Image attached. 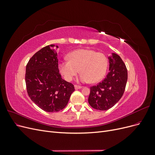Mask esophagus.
I'll use <instances>...</instances> for the list:
<instances>
[{"label": "esophagus", "instance_id": "1", "mask_svg": "<svg viewBox=\"0 0 155 155\" xmlns=\"http://www.w3.org/2000/svg\"><path fill=\"white\" fill-rule=\"evenodd\" d=\"M74 87H75V88L76 89V90H78V89H80V88H82V87H81V86L77 85H75V86H74Z\"/></svg>", "mask_w": 155, "mask_h": 155}]
</instances>
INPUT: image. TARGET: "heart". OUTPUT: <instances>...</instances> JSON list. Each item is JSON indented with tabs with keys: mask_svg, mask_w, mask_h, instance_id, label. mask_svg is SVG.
<instances>
[{
	"mask_svg": "<svg viewBox=\"0 0 155 155\" xmlns=\"http://www.w3.org/2000/svg\"><path fill=\"white\" fill-rule=\"evenodd\" d=\"M68 59L58 64L60 73L68 81H72L79 71L81 74L79 80L91 83L100 81L106 74L108 59L103 53L91 49H78L70 52Z\"/></svg>",
	"mask_w": 155,
	"mask_h": 155,
	"instance_id": "b5f03b06",
	"label": "heart"
}]
</instances>
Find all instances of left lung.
<instances>
[{
	"instance_id": "obj_1",
	"label": "left lung",
	"mask_w": 155,
	"mask_h": 155,
	"mask_svg": "<svg viewBox=\"0 0 155 155\" xmlns=\"http://www.w3.org/2000/svg\"><path fill=\"white\" fill-rule=\"evenodd\" d=\"M109 59L110 71L107 77L90 88L88 101L96 110H107L113 107L122 97L127 81V70L120 56L113 53Z\"/></svg>"
}]
</instances>
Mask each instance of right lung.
<instances>
[{
    "instance_id": "add662e5",
    "label": "right lung",
    "mask_w": 155,
    "mask_h": 155,
    "mask_svg": "<svg viewBox=\"0 0 155 155\" xmlns=\"http://www.w3.org/2000/svg\"><path fill=\"white\" fill-rule=\"evenodd\" d=\"M58 45H50L32 56L26 67L27 93L42 110L58 112L67 106L74 86L61 78L58 68Z\"/></svg>"
}]
</instances>
